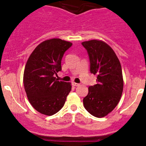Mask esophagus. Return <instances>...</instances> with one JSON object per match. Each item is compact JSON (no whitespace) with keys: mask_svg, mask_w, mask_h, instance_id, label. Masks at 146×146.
Wrapping results in <instances>:
<instances>
[{"mask_svg":"<svg viewBox=\"0 0 146 146\" xmlns=\"http://www.w3.org/2000/svg\"><path fill=\"white\" fill-rule=\"evenodd\" d=\"M72 85H73V86H79V85H80V84L76 83V82H72Z\"/></svg>","mask_w":146,"mask_h":146,"instance_id":"obj_1","label":"esophagus"}]
</instances>
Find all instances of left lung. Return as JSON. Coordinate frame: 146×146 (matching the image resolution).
<instances>
[{
	"label": "left lung",
	"instance_id": "1",
	"mask_svg": "<svg viewBox=\"0 0 146 146\" xmlns=\"http://www.w3.org/2000/svg\"><path fill=\"white\" fill-rule=\"evenodd\" d=\"M90 61V72L97 76V84L88 88L83 99L85 110L95 117H106L118 104L123 88L121 66L114 50L98 39L82 42Z\"/></svg>",
	"mask_w": 146,
	"mask_h": 146
}]
</instances>
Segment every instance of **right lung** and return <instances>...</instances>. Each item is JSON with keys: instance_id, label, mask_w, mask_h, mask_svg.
Listing matches in <instances>:
<instances>
[{"instance_id": "obj_1", "label": "right lung", "mask_w": 146, "mask_h": 146, "mask_svg": "<svg viewBox=\"0 0 146 146\" xmlns=\"http://www.w3.org/2000/svg\"><path fill=\"white\" fill-rule=\"evenodd\" d=\"M73 44L58 38L39 44L29 56L23 75V83L30 104L46 116L58 112L71 90V83L58 81L55 76L61 70L65 51Z\"/></svg>"}]
</instances>
